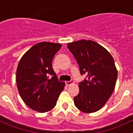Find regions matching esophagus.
I'll return each mask as SVG.
<instances>
[{"label":"esophagus","mask_w":133,"mask_h":133,"mask_svg":"<svg viewBox=\"0 0 133 133\" xmlns=\"http://www.w3.org/2000/svg\"><path fill=\"white\" fill-rule=\"evenodd\" d=\"M73 83H74V81H73V80H71L70 81H66V82H65V84H66L67 85H69L70 84H73Z\"/></svg>","instance_id":"1"}]
</instances>
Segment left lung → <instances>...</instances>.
<instances>
[{"mask_svg": "<svg viewBox=\"0 0 133 133\" xmlns=\"http://www.w3.org/2000/svg\"><path fill=\"white\" fill-rule=\"evenodd\" d=\"M68 48L78 64L81 75L80 91L74 97L75 106L87 113L96 112L108 102L115 90L118 73L114 59L101 45L82 40L69 43Z\"/></svg>", "mask_w": 133, "mask_h": 133, "instance_id": "left-lung-1", "label": "left lung"}]
</instances>
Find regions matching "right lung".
Masks as SVG:
<instances>
[{"label": "right lung", "instance_id": "add662e5", "mask_svg": "<svg viewBox=\"0 0 133 133\" xmlns=\"http://www.w3.org/2000/svg\"><path fill=\"white\" fill-rule=\"evenodd\" d=\"M60 44L40 42L23 55L17 69V88L29 108L45 112L55 108L65 83L60 82L52 66Z\"/></svg>", "mask_w": 133, "mask_h": 133}]
</instances>
